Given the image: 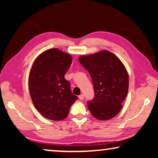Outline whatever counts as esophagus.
I'll return each instance as SVG.
<instances>
[{"label": "esophagus", "instance_id": "obj_1", "mask_svg": "<svg viewBox=\"0 0 158 158\" xmlns=\"http://www.w3.org/2000/svg\"><path fill=\"white\" fill-rule=\"evenodd\" d=\"M84 94H81V95H80L79 96V100H84Z\"/></svg>", "mask_w": 158, "mask_h": 158}]
</instances>
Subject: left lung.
<instances>
[{
    "instance_id": "left-lung-1",
    "label": "left lung",
    "mask_w": 158,
    "mask_h": 158,
    "mask_svg": "<svg viewBox=\"0 0 158 158\" xmlns=\"http://www.w3.org/2000/svg\"><path fill=\"white\" fill-rule=\"evenodd\" d=\"M79 63L91 77L95 96L88 107L95 118L107 121L116 116L127 95L129 77L116 56L103 50L79 58Z\"/></svg>"
}]
</instances>
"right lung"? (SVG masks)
Returning <instances> with one entry per match:
<instances>
[{
	"label": "right lung",
	"instance_id": "obj_1",
	"mask_svg": "<svg viewBox=\"0 0 158 158\" xmlns=\"http://www.w3.org/2000/svg\"><path fill=\"white\" fill-rule=\"evenodd\" d=\"M72 61L71 55L54 48L42 53L32 65L29 91L35 107L46 118L65 119L77 100L64 77Z\"/></svg>",
	"mask_w": 158,
	"mask_h": 158
}]
</instances>
